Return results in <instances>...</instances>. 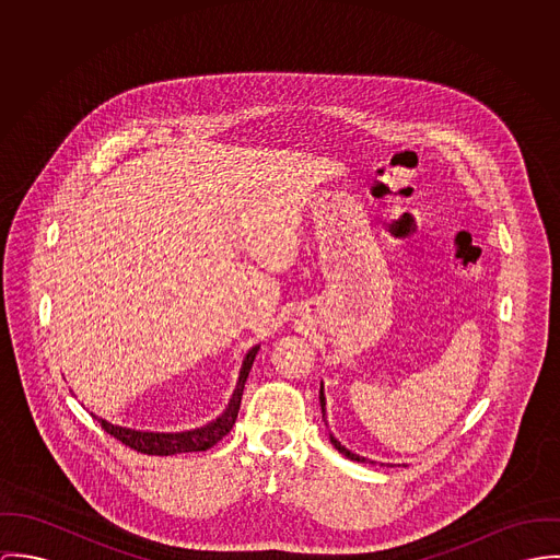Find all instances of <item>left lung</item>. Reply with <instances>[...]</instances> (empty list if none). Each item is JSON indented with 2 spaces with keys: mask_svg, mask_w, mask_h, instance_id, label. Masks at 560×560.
<instances>
[{
  "mask_svg": "<svg viewBox=\"0 0 560 560\" xmlns=\"http://www.w3.org/2000/svg\"><path fill=\"white\" fill-rule=\"evenodd\" d=\"M324 390L319 388V406H322V412H324ZM330 442H332V446L339 451V453H343L348 459H354V462H368L365 457H361V455H357V453H352V451H348L346 446H341V442L339 440H335V435L330 434Z\"/></svg>",
  "mask_w": 560,
  "mask_h": 560,
  "instance_id": "1",
  "label": "left lung"
}]
</instances>
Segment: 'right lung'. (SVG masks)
Instances as JSON below:
<instances>
[{"instance_id":"add662e5","label":"right lung","mask_w":560,"mask_h":560,"mask_svg":"<svg viewBox=\"0 0 560 560\" xmlns=\"http://www.w3.org/2000/svg\"><path fill=\"white\" fill-rule=\"evenodd\" d=\"M255 354H257V346L250 348L249 354L243 363L238 386L230 399L228 410L217 421L208 423L206 428H199L192 432H180V434H152V432H135V430L118 428L103 419H98V423L107 434L114 435L125 446L137 451V453H143V455H176V453H190V451H206V448L214 446L223 435L230 434V430L234 428V423L238 419V410H241L245 382H247Z\"/></svg>"}]
</instances>
